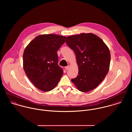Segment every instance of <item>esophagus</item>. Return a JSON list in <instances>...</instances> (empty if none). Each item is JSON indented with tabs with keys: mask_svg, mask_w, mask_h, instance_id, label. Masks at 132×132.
I'll list each match as a JSON object with an SVG mask.
<instances>
[{
	"mask_svg": "<svg viewBox=\"0 0 132 132\" xmlns=\"http://www.w3.org/2000/svg\"><path fill=\"white\" fill-rule=\"evenodd\" d=\"M69 68H70V67H69V66H67V67H65V69L67 71V70H68L69 69Z\"/></svg>",
	"mask_w": 132,
	"mask_h": 132,
	"instance_id": "34e87169",
	"label": "esophagus"
}]
</instances>
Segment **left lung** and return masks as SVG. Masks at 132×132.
Segmentation results:
<instances>
[{
  "mask_svg": "<svg viewBox=\"0 0 132 132\" xmlns=\"http://www.w3.org/2000/svg\"><path fill=\"white\" fill-rule=\"evenodd\" d=\"M75 52L78 75L71 81L80 92L93 90L108 73L111 55L103 40L92 33L69 36L65 41Z\"/></svg>",
  "mask_w": 132,
  "mask_h": 132,
  "instance_id": "obj_1",
  "label": "left lung"
}]
</instances>
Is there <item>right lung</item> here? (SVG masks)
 I'll use <instances>...</instances> for the list:
<instances>
[{
	"label": "right lung",
	"mask_w": 132,
	"mask_h": 132,
	"mask_svg": "<svg viewBox=\"0 0 132 132\" xmlns=\"http://www.w3.org/2000/svg\"><path fill=\"white\" fill-rule=\"evenodd\" d=\"M65 39V37L54 34L39 35L24 50L25 73L33 84L43 92L54 89L63 74L58 64L57 51Z\"/></svg>",
	"instance_id": "1"
}]
</instances>
